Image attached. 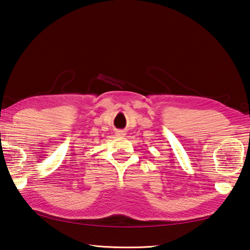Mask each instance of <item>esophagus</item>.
I'll return each instance as SVG.
<instances>
[{
    "label": "esophagus",
    "instance_id": "esophagus-1",
    "mask_svg": "<svg viewBox=\"0 0 250 250\" xmlns=\"http://www.w3.org/2000/svg\"><path fill=\"white\" fill-rule=\"evenodd\" d=\"M124 135H125V134L123 133V131H117V133H116V136H117V137H123Z\"/></svg>",
    "mask_w": 250,
    "mask_h": 250
}]
</instances>
